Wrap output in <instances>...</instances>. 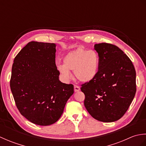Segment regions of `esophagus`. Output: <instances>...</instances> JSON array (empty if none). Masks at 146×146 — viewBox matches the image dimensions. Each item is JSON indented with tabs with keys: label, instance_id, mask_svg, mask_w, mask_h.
Masks as SVG:
<instances>
[{
	"label": "esophagus",
	"instance_id": "obj_1",
	"mask_svg": "<svg viewBox=\"0 0 146 146\" xmlns=\"http://www.w3.org/2000/svg\"><path fill=\"white\" fill-rule=\"evenodd\" d=\"M74 90H75V92H78L80 90V87L78 85H74Z\"/></svg>",
	"mask_w": 146,
	"mask_h": 146
}]
</instances>
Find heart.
I'll return each mask as SVG.
<instances>
[{
  "label": "heart",
  "mask_w": 146,
  "mask_h": 146,
  "mask_svg": "<svg viewBox=\"0 0 146 146\" xmlns=\"http://www.w3.org/2000/svg\"><path fill=\"white\" fill-rule=\"evenodd\" d=\"M100 58L95 50L80 48L71 51L63 59V65H59L58 70L64 78H71L70 71H73L75 78L80 82H88L97 76Z\"/></svg>",
  "instance_id": "b5f03b06"
}]
</instances>
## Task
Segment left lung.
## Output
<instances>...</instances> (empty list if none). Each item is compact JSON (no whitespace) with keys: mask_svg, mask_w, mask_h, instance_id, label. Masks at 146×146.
<instances>
[{"mask_svg":"<svg viewBox=\"0 0 146 146\" xmlns=\"http://www.w3.org/2000/svg\"><path fill=\"white\" fill-rule=\"evenodd\" d=\"M100 58L95 78L83 83L85 107L96 120L112 122L120 119L131 104L136 92V73L130 58L109 43L95 44Z\"/></svg>","mask_w":146,"mask_h":146,"instance_id":"obj_1","label":"left lung"}]
</instances>
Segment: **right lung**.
I'll return each instance as SVG.
<instances>
[{"mask_svg":"<svg viewBox=\"0 0 146 146\" xmlns=\"http://www.w3.org/2000/svg\"><path fill=\"white\" fill-rule=\"evenodd\" d=\"M55 48L54 43L29 42L12 64L10 86L15 105L22 115L36 125L57 122L74 92L72 84L59 80Z\"/></svg>","mask_w":146,"mask_h":146,"instance_id":"right-lung-1","label":"right lung"}]
</instances>
